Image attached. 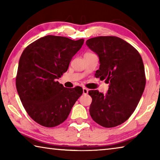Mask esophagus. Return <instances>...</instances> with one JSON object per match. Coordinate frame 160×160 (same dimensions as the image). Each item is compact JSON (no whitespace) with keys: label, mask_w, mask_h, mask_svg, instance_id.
Masks as SVG:
<instances>
[{"label":"esophagus","mask_w":160,"mask_h":160,"mask_svg":"<svg viewBox=\"0 0 160 160\" xmlns=\"http://www.w3.org/2000/svg\"><path fill=\"white\" fill-rule=\"evenodd\" d=\"M82 92H83V94H88V90L85 88H84L82 89Z\"/></svg>","instance_id":"1"}]
</instances>
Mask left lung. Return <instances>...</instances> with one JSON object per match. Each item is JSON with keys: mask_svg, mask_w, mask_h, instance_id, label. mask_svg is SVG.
<instances>
[{"mask_svg": "<svg viewBox=\"0 0 160 160\" xmlns=\"http://www.w3.org/2000/svg\"><path fill=\"white\" fill-rule=\"evenodd\" d=\"M86 44L99 59L96 78L109 84L106 94L98 90L89 91L92 98L91 117L105 128L121 125L133 113L145 90L141 56L132 46L117 37L91 38Z\"/></svg>", "mask_w": 160, "mask_h": 160, "instance_id": "1", "label": "left lung"}]
</instances>
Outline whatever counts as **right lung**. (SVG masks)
<instances>
[{
  "label": "right lung",
  "mask_w": 160,
  "mask_h": 160,
  "mask_svg": "<svg viewBox=\"0 0 160 160\" xmlns=\"http://www.w3.org/2000/svg\"><path fill=\"white\" fill-rule=\"evenodd\" d=\"M84 39L67 37L40 38L23 51L19 61L16 88L29 116L40 125L55 127L66 120L82 89L64 88L56 79L68 68Z\"/></svg>",
  "instance_id": "right-lung-1"
}]
</instances>
